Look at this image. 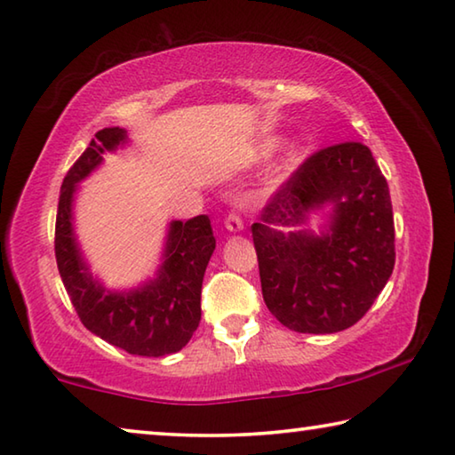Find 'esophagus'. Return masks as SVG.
<instances>
[{
  "instance_id": "esophagus-1",
  "label": "esophagus",
  "mask_w": 455,
  "mask_h": 455,
  "mask_svg": "<svg viewBox=\"0 0 455 455\" xmlns=\"http://www.w3.org/2000/svg\"><path fill=\"white\" fill-rule=\"evenodd\" d=\"M225 227H227L228 233H241V230L244 228L243 219L238 217L236 212H230V214H228V217L225 219Z\"/></svg>"
}]
</instances>
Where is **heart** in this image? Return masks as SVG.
I'll return each instance as SVG.
<instances>
[{
    "instance_id": "1",
    "label": "heart",
    "mask_w": 455,
    "mask_h": 455,
    "mask_svg": "<svg viewBox=\"0 0 455 455\" xmlns=\"http://www.w3.org/2000/svg\"><path fill=\"white\" fill-rule=\"evenodd\" d=\"M279 148V138H267L265 142H260L259 150H257V156L259 158H268L273 156V152ZM301 158H303V148L299 144H291L289 150L284 156L279 160V164L275 166V171L268 176V184H276L281 182L283 179H287V176L295 171V168L301 164Z\"/></svg>"
}]
</instances>
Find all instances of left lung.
<instances>
[{"instance_id":"8db88e82","label":"left lung","mask_w":455,"mask_h":455,"mask_svg":"<svg viewBox=\"0 0 455 455\" xmlns=\"http://www.w3.org/2000/svg\"><path fill=\"white\" fill-rule=\"evenodd\" d=\"M323 208L330 214L319 235L298 228ZM251 230L268 311L297 333L355 325L394 273L389 187L361 142L327 146L307 158Z\"/></svg>"}]
</instances>
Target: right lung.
Listing matches in <instances>:
<instances>
[{
    "label": "right lung",
    "mask_w": 455,
    "mask_h": 455,
    "mask_svg": "<svg viewBox=\"0 0 455 455\" xmlns=\"http://www.w3.org/2000/svg\"><path fill=\"white\" fill-rule=\"evenodd\" d=\"M128 142L124 128H104L61 182L56 217V260L61 283L84 327L130 355L163 357L180 351L200 323V291L214 241L206 214L172 220L154 279L136 289H106L84 259L74 233L78 184L104 163V154Z\"/></svg>",
    "instance_id": "obj_1"
}]
</instances>
